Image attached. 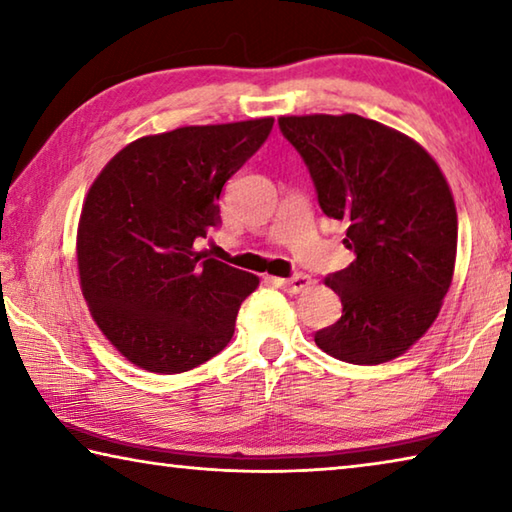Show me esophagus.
I'll return each mask as SVG.
<instances>
[{"label": "esophagus", "mask_w": 512, "mask_h": 512, "mask_svg": "<svg viewBox=\"0 0 512 512\" xmlns=\"http://www.w3.org/2000/svg\"><path fill=\"white\" fill-rule=\"evenodd\" d=\"M277 284H280V287L284 289V291H289V293H300V291H307L309 287H311V277L309 275H305V273H298V275H293V277H289V280H275Z\"/></svg>", "instance_id": "1"}]
</instances>
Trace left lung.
<instances>
[{
    "mask_svg": "<svg viewBox=\"0 0 512 512\" xmlns=\"http://www.w3.org/2000/svg\"><path fill=\"white\" fill-rule=\"evenodd\" d=\"M277 124L357 255L325 280L343 316L316 332V345L357 366L400 357L438 318L454 277L458 216L443 171L409 135L352 112Z\"/></svg>",
    "mask_w": 512,
    "mask_h": 512,
    "instance_id": "1",
    "label": "left lung"
}]
</instances>
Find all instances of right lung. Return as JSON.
Listing matches in <instances>:
<instances>
[{"mask_svg": "<svg viewBox=\"0 0 512 512\" xmlns=\"http://www.w3.org/2000/svg\"><path fill=\"white\" fill-rule=\"evenodd\" d=\"M273 117L183 126L124 146L85 196L76 262L94 323L137 368L178 375L219 354L259 277L196 250L223 185Z\"/></svg>", "mask_w": 512, "mask_h": 512, "instance_id": "obj_1", "label": "right lung"}]
</instances>
